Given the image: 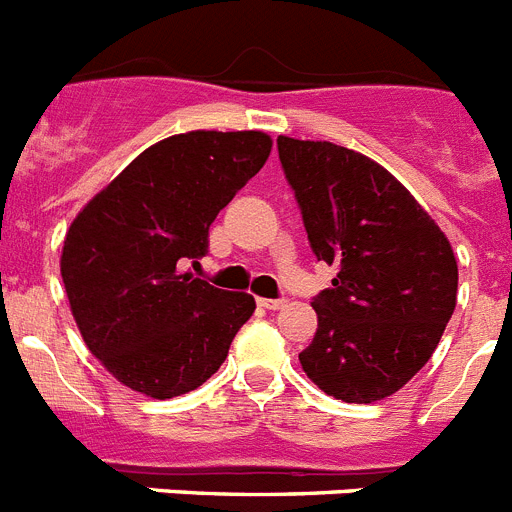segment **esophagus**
<instances>
[{"label": "esophagus", "instance_id": "1", "mask_svg": "<svg viewBox=\"0 0 512 512\" xmlns=\"http://www.w3.org/2000/svg\"><path fill=\"white\" fill-rule=\"evenodd\" d=\"M259 305L264 307V310H282V307L287 305V300H284V297H279V300H269V297H261Z\"/></svg>", "mask_w": 512, "mask_h": 512}]
</instances>
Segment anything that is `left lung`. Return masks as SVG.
Wrapping results in <instances>:
<instances>
[{
  "label": "left lung",
  "mask_w": 512,
  "mask_h": 512,
  "mask_svg": "<svg viewBox=\"0 0 512 512\" xmlns=\"http://www.w3.org/2000/svg\"><path fill=\"white\" fill-rule=\"evenodd\" d=\"M277 148L312 253L338 266L333 287L312 300L318 330L302 369L336 400H384L431 359L454 312L449 238L372 158L287 135Z\"/></svg>",
  "instance_id": "obj_1"
}]
</instances>
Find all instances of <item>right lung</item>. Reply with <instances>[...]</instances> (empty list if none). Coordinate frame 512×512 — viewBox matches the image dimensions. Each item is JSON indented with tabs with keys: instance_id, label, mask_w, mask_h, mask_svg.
Returning <instances> with one entry per match:
<instances>
[{
	"instance_id": "1",
	"label": "right lung",
	"mask_w": 512,
	"mask_h": 512,
	"mask_svg": "<svg viewBox=\"0 0 512 512\" xmlns=\"http://www.w3.org/2000/svg\"><path fill=\"white\" fill-rule=\"evenodd\" d=\"M259 130H192L146 148L74 217L61 253L71 315L120 384L153 400L187 395L220 369L256 310L192 271L207 230L261 171Z\"/></svg>"
}]
</instances>
